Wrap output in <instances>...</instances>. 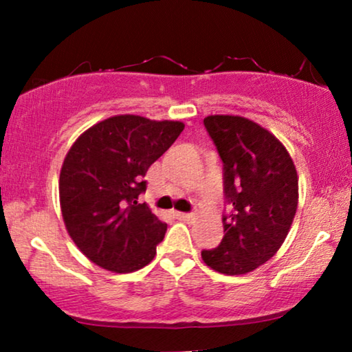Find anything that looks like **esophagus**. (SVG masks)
I'll return each mask as SVG.
<instances>
[{
  "mask_svg": "<svg viewBox=\"0 0 352 352\" xmlns=\"http://www.w3.org/2000/svg\"><path fill=\"white\" fill-rule=\"evenodd\" d=\"M175 216L181 221H189V219L194 218V214H192V213H181V211H176Z\"/></svg>",
  "mask_w": 352,
  "mask_h": 352,
  "instance_id": "esophagus-1",
  "label": "esophagus"
}]
</instances>
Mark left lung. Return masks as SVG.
I'll return each instance as SVG.
<instances>
[{
	"instance_id": "8db88e82",
	"label": "left lung",
	"mask_w": 352,
	"mask_h": 352,
	"mask_svg": "<svg viewBox=\"0 0 352 352\" xmlns=\"http://www.w3.org/2000/svg\"><path fill=\"white\" fill-rule=\"evenodd\" d=\"M223 162L224 237L204 250L206 266L228 276L252 272L282 247L298 206V175L287 148L258 123L234 115L204 120Z\"/></svg>"
}]
</instances>
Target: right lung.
I'll list each match as a JSON object with an SVG mask.
<instances>
[{
    "label": "right lung",
    "instance_id": "add662e5",
    "mask_svg": "<svg viewBox=\"0 0 352 352\" xmlns=\"http://www.w3.org/2000/svg\"><path fill=\"white\" fill-rule=\"evenodd\" d=\"M184 129L181 122L117 115L91 126L65 155L59 177L65 228L80 252L112 272L147 266L166 224L139 195L146 173Z\"/></svg>",
    "mask_w": 352,
    "mask_h": 352
}]
</instances>
